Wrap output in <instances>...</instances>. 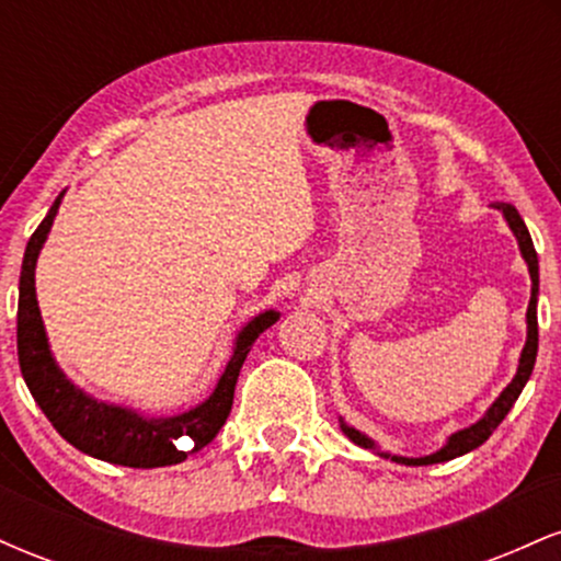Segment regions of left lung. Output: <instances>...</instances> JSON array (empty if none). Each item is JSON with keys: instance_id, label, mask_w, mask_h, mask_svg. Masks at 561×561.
<instances>
[{"instance_id": "left-lung-1", "label": "left lung", "mask_w": 561, "mask_h": 561, "mask_svg": "<svg viewBox=\"0 0 561 561\" xmlns=\"http://www.w3.org/2000/svg\"><path fill=\"white\" fill-rule=\"evenodd\" d=\"M495 208L501 210L506 218L508 229L514 231V237H517L519 242V253H523V259L527 263V272H530V302H527V340H525V347H523V356H519V366H517V375H514L512 382L506 385L504 392H501L499 398H495L491 409L482 414V420H478L474 424H469V427L459 430V433H454L446 440V446L440 450H435V454L430 456H420V459H409V456H396V454H385V450L377 448V443L371 440V437H366L364 433H358V430L347 427V424L340 420V427H343V433L351 437L356 446L362 448H369V450H377L382 459H390V461H398V465H405V467H427V465H440V461H450L456 459V456H465L469 450L480 448L482 443L488 440V437L493 435V430L499 427L501 422H504V416L512 411L514 401L519 398V392L527 385V379L533 375V366H536V356H538V253L536 248H533V240H530V231H527L523 216L517 214V208L508 203H499Z\"/></svg>"}]
</instances>
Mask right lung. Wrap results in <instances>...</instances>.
<instances>
[{
    "mask_svg": "<svg viewBox=\"0 0 561 561\" xmlns=\"http://www.w3.org/2000/svg\"><path fill=\"white\" fill-rule=\"evenodd\" d=\"M62 195L66 192L57 195L49 214L31 234L23 255L21 295H18V362H21L25 385L57 433L83 454L134 469L179 465L190 454L208 446L224 427L244 358L259 334L276 324L279 313L263 311L242 327L234 340V353L224 375L218 377L214 392L184 414L141 416L134 409L96 401L89 392L76 388L57 366L36 300V259L53 229Z\"/></svg>",
    "mask_w": 561,
    "mask_h": 561,
    "instance_id": "obj_1",
    "label": "right lung"
}]
</instances>
